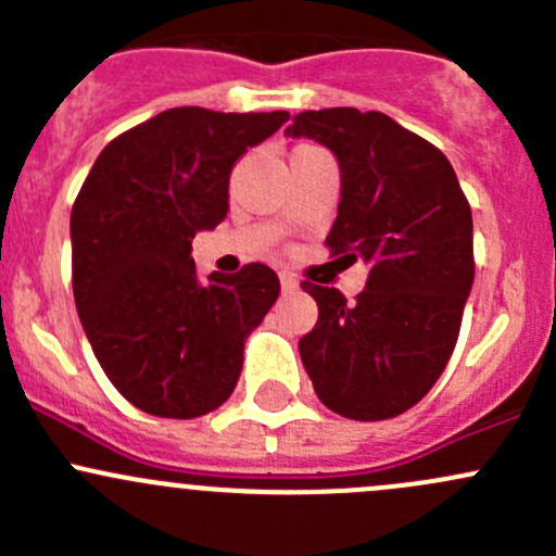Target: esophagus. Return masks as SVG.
Segmentation results:
<instances>
[{
    "label": "esophagus",
    "instance_id": "esophagus-1",
    "mask_svg": "<svg viewBox=\"0 0 556 556\" xmlns=\"http://www.w3.org/2000/svg\"><path fill=\"white\" fill-rule=\"evenodd\" d=\"M279 285H282L285 293H293V290L299 288V279H295L293 274H288V271H279Z\"/></svg>",
    "mask_w": 556,
    "mask_h": 556
}]
</instances>
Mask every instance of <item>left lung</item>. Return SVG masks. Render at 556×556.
Wrapping results in <instances>:
<instances>
[{
  "label": "left lung",
  "mask_w": 556,
  "mask_h": 556,
  "mask_svg": "<svg viewBox=\"0 0 556 556\" xmlns=\"http://www.w3.org/2000/svg\"><path fill=\"white\" fill-rule=\"evenodd\" d=\"M285 134L336 155L341 201L325 244L371 266L355 304L304 282L319 317L299 341L301 361L330 412L397 417L428 395L457 344L473 285L468 199L446 155L384 112L309 110Z\"/></svg>",
  "instance_id": "obj_1"
}]
</instances>
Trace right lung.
Returning <instances> with one entry per match:
<instances>
[{
  "mask_svg": "<svg viewBox=\"0 0 556 556\" xmlns=\"http://www.w3.org/2000/svg\"><path fill=\"white\" fill-rule=\"evenodd\" d=\"M288 112L174 106L99 153L72 206V290L91 350L142 412L193 419L237 387L244 341L279 295L263 263L195 274L190 242L228 215V179Z\"/></svg>",
  "mask_w": 556,
  "mask_h": 556,
  "instance_id": "add662e5",
  "label": "right lung"
}]
</instances>
